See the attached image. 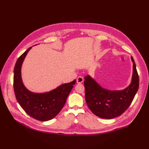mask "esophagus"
<instances>
[{
  "instance_id": "34e87169",
  "label": "esophagus",
  "mask_w": 149,
  "mask_h": 149,
  "mask_svg": "<svg viewBox=\"0 0 149 149\" xmlns=\"http://www.w3.org/2000/svg\"><path fill=\"white\" fill-rule=\"evenodd\" d=\"M83 81H84V79L82 77H79L77 79V83H81L83 82Z\"/></svg>"
}]
</instances>
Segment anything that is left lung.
<instances>
[{
  "mask_svg": "<svg viewBox=\"0 0 149 149\" xmlns=\"http://www.w3.org/2000/svg\"><path fill=\"white\" fill-rule=\"evenodd\" d=\"M132 81L121 91H109L101 88L89 75L84 77L85 100L90 110L96 116L112 119L120 116L130 106L139 88V77L134 58Z\"/></svg>",
  "mask_w": 149,
  "mask_h": 149,
  "instance_id": "left-lung-1",
  "label": "left lung"
}]
</instances>
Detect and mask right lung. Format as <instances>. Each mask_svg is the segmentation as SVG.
I'll list each match as a JSON object with an SVG mask.
<instances>
[{
    "label": "right lung",
    "instance_id": "obj_1",
    "mask_svg": "<svg viewBox=\"0 0 149 149\" xmlns=\"http://www.w3.org/2000/svg\"><path fill=\"white\" fill-rule=\"evenodd\" d=\"M30 47L19 57L14 69V90L22 108L30 116L41 121H46L56 116L63 107L67 98L76 83V80L63 84L45 93H34L28 90L23 83L21 68Z\"/></svg>",
    "mask_w": 149,
    "mask_h": 149
}]
</instances>
